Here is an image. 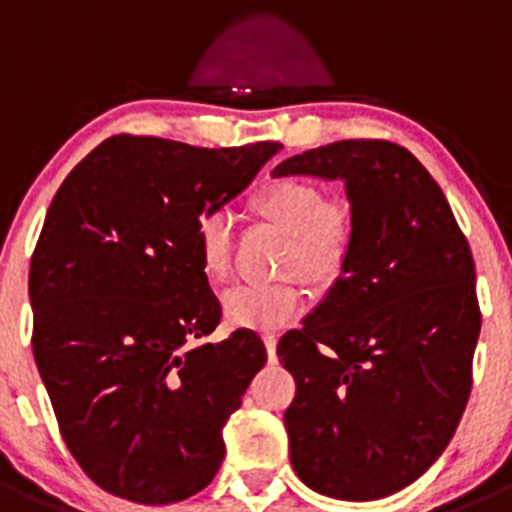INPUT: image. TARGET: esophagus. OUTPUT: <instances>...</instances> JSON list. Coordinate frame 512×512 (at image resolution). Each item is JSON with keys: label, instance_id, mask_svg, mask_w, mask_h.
I'll use <instances>...</instances> for the list:
<instances>
[{"label": "esophagus", "instance_id": "esophagus-1", "mask_svg": "<svg viewBox=\"0 0 512 512\" xmlns=\"http://www.w3.org/2000/svg\"><path fill=\"white\" fill-rule=\"evenodd\" d=\"M264 346H266V356H269V361L274 364V361H277V336H274V333H266Z\"/></svg>", "mask_w": 512, "mask_h": 512}]
</instances>
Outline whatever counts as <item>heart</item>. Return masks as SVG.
<instances>
[{
  "instance_id": "obj_1",
  "label": "heart",
  "mask_w": 512,
  "mask_h": 512,
  "mask_svg": "<svg viewBox=\"0 0 512 512\" xmlns=\"http://www.w3.org/2000/svg\"><path fill=\"white\" fill-rule=\"evenodd\" d=\"M259 210L289 235L284 269L310 279H328L341 269L351 246V225L341 210L328 205L323 189L305 179H279L259 194ZM197 246L205 274L215 282L230 271V217L210 210L197 223ZM305 292L292 279L241 282L223 295V315L235 328L274 330L300 318Z\"/></svg>"
}]
</instances>
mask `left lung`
Here are the masks:
<instances>
[{
    "label": "left lung",
    "mask_w": 512,
    "mask_h": 512,
    "mask_svg": "<svg viewBox=\"0 0 512 512\" xmlns=\"http://www.w3.org/2000/svg\"><path fill=\"white\" fill-rule=\"evenodd\" d=\"M271 174L343 179L351 202L341 274L277 346L297 382L292 467L320 495L379 500L431 467L467 408L472 251L436 179L390 140H338Z\"/></svg>",
    "instance_id": "obj_1"
}]
</instances>
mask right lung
Listing matches in <instances>:
<instances>
[{
    "mask_svg": "<svg viewBox=\"0 0 512 512\" xmlns=\"http://www.w3.org/2000/svg\"><path fill=\"white\" fill-rule=\"evenodd\" d=\"M277 151L112 135L48 207L30 259L35 364L63 441L110 495L179 503L220 469L223 425L266 348L246 328L197 343L223 315L197 223Z\"/></svg>",
    "mask_w": 512,
    "mask_h": 512,
    "instance_id": "1",
    "label": "right lung"
}]
</instances>
